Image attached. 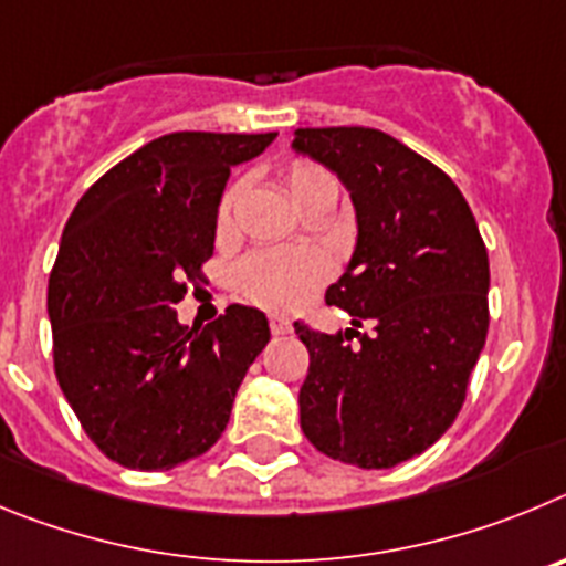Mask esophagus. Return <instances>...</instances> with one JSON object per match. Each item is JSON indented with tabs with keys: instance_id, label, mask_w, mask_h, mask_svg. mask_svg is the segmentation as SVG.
Returning <instances> with one entry per match:
<instances>
[{
	"instance_id": "obj_1",
	"label": "esophagus",
	"mask_w": 566,
	"mask_h": 566,
	"mask_svg": "<svg viewBox=\"0 0 566 566\" xmlns=\"http://www.w3.org/2000/svg\"><path fill=\"white\" fill-rule=\"evenodd\" d=\"M271 333L273 335L293 333V324H290L287 315H271Z\"/></svg>"
}]
</instances>
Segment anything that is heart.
Returning a JSON list of instances; mask_svg holds the SVG:
<instances>
[{
  "mask_svg": "<svg viewBox=\"0 0 566 566\" xmlns=\"http://www.w3.org/2000/svg\"><path fill=\"white\" fill-rule=\"evenodd\" d=\"M284 186L298 208L313 202L338 200V180L313 160H295L284 169ZM242 197V182L226 188L217 208V228L226 233ZM329 276L327 259L315 251H256L237 268L239 290L268 310H293L310 298L315 287Z\"/></svg>",
  "mask_w": 566,
  "mask_h": 566,
  "instance_id": "b5f03b06",
  "label": "heart"
}]
</instances>
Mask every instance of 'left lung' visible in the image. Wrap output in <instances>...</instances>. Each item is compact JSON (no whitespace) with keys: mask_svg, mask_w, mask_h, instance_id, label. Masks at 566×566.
<instances>
[{"mask_svg":"<svg viewBox=\"0 0 566 566\" xmlns=\"http://www.w3.org/2000/svg\"><path fill=\"white\" fill-rule=\"evenodd\" d=\"M293 149L327 166L355 206L358 242L327 304L358 338L295 321L310 353L302 431L321 454L395 468L434 446L465 403L488 335L485 242L454 180L366 126L295 129Z\"/></svg>","mask_w":566,"mask_h":566,"instance_id":"left-lung-1","label":"left lung"}]
</instances>
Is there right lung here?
Here are the masks:
<instances>
[{
	"instance_id": "add662e5",
	"label": "right lung",
	"mask_w": 566,
	"mask_h": 566,
	"mask_svg": "<svg viewBox=\"0 0 566 566\" xmlns=\"http://www.w3.org/2000/svg\"><path fill=\"white\" fill-rule=\"evenodd\" d=\"M273 137L171 132L112 166L70 213L48 284L55 378L118 465L169 471L206 454L271 340L256 307L231 304L200 329L175 304L202 282L231 169Z\"/></svg>"
}]
</instances>
